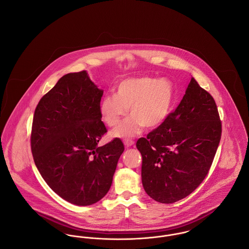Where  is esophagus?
<instances>
[{
	"instance_id": "34e87169",
	"label": "esophagus",
	"mask_w": 249,
	"mask_h": 249,
	"mask_svg": "<svg viewBox=\"0 0 249 249\" xmlns=\"http://www.w3.org/2000/svg\"><path fill=\"white\" fill-rule=\"evenodd\" d=\"M134 142L133 141H131V140H125L124 142V144L126 146V147H130L132 145H134Z\"/></svg>"
}]
</instances>
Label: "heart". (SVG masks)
Here are the masks:
<instances>
[{"instance_id": "b5f03b06", "label": "heart", "mask_w": 249, "mask_h": 249, "mask_svg": "<svg viewBox=\"0 0 249 249\" xmlns=\"http://www.w3.org/2000/svg\"><path fill=\"white\" fill-rule=\"evenodd\" d=\"M174 89L171 81L153 77H136L123 79L114 93H107L100 101L99 111L106 124L114 127L128 113L118 127L111 131L114 138H131L140 134L144 125L156 127L170 112Z\"/></svg>"}]
</instances>
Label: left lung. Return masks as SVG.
Here are the masks:
<instances>
[{
	"label": "left lung",
	"instance_id": "obj_1",
	"mask_svg": "<svg viewBox=\"0 0 249 249\" xmlns=\"http://www.w3.org/2000/svg\"><path fill=\"white\" fill-rule=\"evenodd\" d=\"M221 131L213 96L191 78L177 108L137 142L145 192L161 203L192 193L209 171Z\"/></svg>",
	"mask_w": 249,
	"mask_h": 249
}]
</instances>
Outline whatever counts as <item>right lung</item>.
<instances>
[{
    "label": "right lung",
    "instance_id": "obj_1",
    "mask_svg": "<svg viewBox=\"0 0 249 249\" xmlns=\"http://www.w3.org/2000/svg\"><path fill=\"white\" fill-rule=\"evenodd\" d=\"M103 92L86 71L69 73L35 110L31 147L36 166L57 195L79 206L106 196L124 150L119 139L98 146L107 132L99 111Z\"/></svg>",
    "mask_w": 249,
    "mask_h": 249
}]
</instances>
